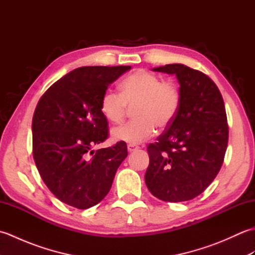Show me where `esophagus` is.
<instances>
[{
    "instance_id": "esophagus-1",
    "label": "esophagus",
    "mask_w": 255,
    "mask_h": 255,
    "mask_svg": "<svg viewBox=\"0 0 255 255\" xmlns=\"http://www.w3.org/2000/svg\"><path fill=\"white\" fill-rule=\"evenodd\" d=\"M127 148H128L129 152H132V151H136V150L139 149V147H138V145H136V144H128Z\"/></svg>"
}]
</instances>
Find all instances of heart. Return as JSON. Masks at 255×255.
Returning a JSON list of instances; mask_svg holds the SVG:
<instances>
[{
  "instance_id": "heart-1",
  "label": "heart",
  "mask_w": 255,
  "mask_h": 255,
  "mask_svg": "<svg viewBox=\"0 0 255 255\" xmlns=\"http://www.w3.org/2000/svg\"><path fill=\"white\" fill-rule=\"evenodd\" d=\"M121 93L107 90L101 97V113L112 124H122L133 107V121L116 128L113 136L130 144L150 139L155 128L169 127L181 105V91L177 84L147 70L128 75L119 85Z\"/></svg>"
}]
</instances>
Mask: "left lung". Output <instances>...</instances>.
<instances>
[{
	"mask_svg": "<svg viewBox=\"0 0 255 255\" xmlns=\"http://www.w3.org/2000/svg\"><path fill=\"white\" fill-rule=\"evenodd\" d=\"M153 71L176 75L181 105L158 141L148 145L145 185L164 202H185L202 194L224 163L229 133L225 103L214 81L198 70L173 63Z\"/></svg>",
	"mask_w": 255,
	"mask_h": 255,
	"instance_id": "8db88e82",
	"label": "left lung"
}]
</instances>
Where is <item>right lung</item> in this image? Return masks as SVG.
<instances>
[{"instance_id": "add662e5", "label": "right lung", "mask_w": 255, "mask_h": 255, "mask_svg": "<svg viewBox=\"0 0 255 255\" xmlns=\"http://www.w3.org/2000/svg\"><path fill=\"white\" fill-rule=\"evenodd\" d=\"M131 67H82L53 83L32 116V155L47 187L62 203L79 209L99 204L110 192L126 142L96 150L108 138L101 97Z\"/></svg>"}]
</instances>
